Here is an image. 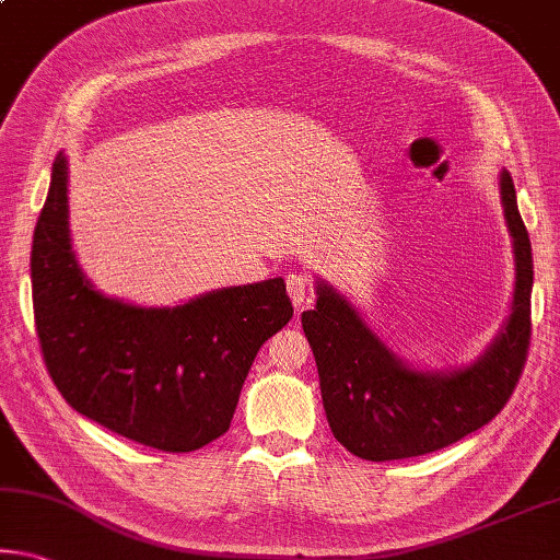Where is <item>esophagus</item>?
Wrapping results in <instances>:
<instances>
[{
  "mask_svg": "<svg viewBox=\"0 0 560 560\" xmlns=\"http://www.w3.org/2000/svg\"><path fill=\"white\" fill-rule=\"evenodd\" d=\"M287 291H289V299L294 301V306L301 308L304 304H308V299H312V279H308L304 271L291 269L287 273Z\"/></svg>",
  "mask_w": 560,
  "mask_h": 560,
  "instance_id": "obj_1",
  "label": "esophagus"
}]
</instances>
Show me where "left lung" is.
I'll use <instances>...</instances> for the list:
<instances>
[{"label":"left lung","mask_w":560,"mask_h":560,"mask_svg":"<svg viewBox=\"0 0 560 560\" xmlns=\"http://www.w3.org/2000/svg\"><path fill=\"white\" fill-rule=\"evenodd\" d=\"M499 186L513 238L516 287L499 336L468 366H408L349 301L328 283H316V306L301 314V326L316 359L328 425L353 456L396 460L446 448L495 419L516 388L530 343L534 256L509 172H501Z\"/></svg>","instance_id":"1"}]
</instances>
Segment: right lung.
I'll list each match as a JSON object with an SVG mask.
<instances>
[{
    "mask_svg": "<svg viewBox=\"0 0 560 560\" xmlns=\"http://www.w3.org/2000/svg\"><path fill=\"white\" fill-rule=\"evenodd\" d=\"M32 299L42 357L65 401L168 454L224 436L261 343L294 316L283 279L217 289L174 308L100 294L72 252L65 154L34 229Z\"/></svg>",
    "mask_w": 560,
    "mask_h": 560,
    "instance_id": "add662e5",
    "label": "right lung"
}]
</instances>
